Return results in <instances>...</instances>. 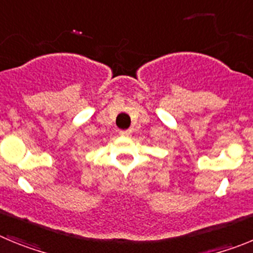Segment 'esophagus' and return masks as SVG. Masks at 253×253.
Wrapping results in <instances>:
<instances>
[{"label": "esophagus", "instance_id": "obj_1", "mask_svg": "<svg viewBox=\"0 0 253 253\" xmlns=\"http://www.w3.org/2000/svg\"><path fill=\"white\" fill-rule=\"evenodd\" d=\"M120 135L129 137V135H131V130H120Z\"/></svg>", "mask_w": 253, "mask_h": 253}]
</instances>
